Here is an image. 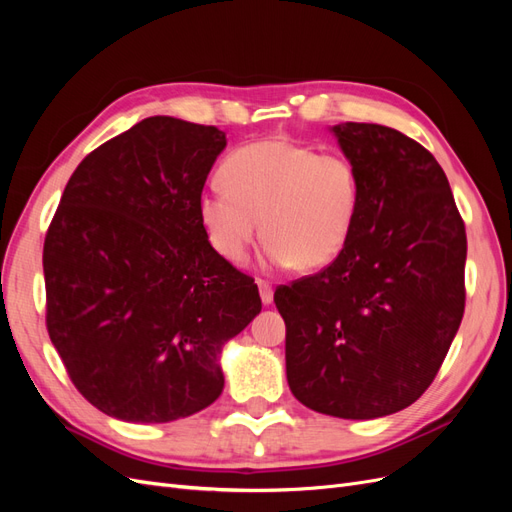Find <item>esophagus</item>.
Wrapping results in <instances>:
<instances>
[{"label":"esophagus","instance_id":"esophagus-1","mask_svg":"<svg viewBox=\"0 0 512 512\" xmlns=\"http://www.w3.org/2000/svg\"><path fill=\"white\" fill-rule=\"evenodd\" d=\"M256 284H258V290H260V299H262V303L269 305V303L273 301V286H271L269 282H265V280H258Z\"/></svg>","mask_w":512,"mask_h":512}]
</instances>
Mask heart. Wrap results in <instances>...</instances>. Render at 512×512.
<instances>
[{
  "mask_svg": "<svg viewBox=\"0 0 512 512\" xmlns=\"http://www.w3.org/2000/svg\"><path fill=\"white\" fill-rule=\"evenodd\" d=\"M222 185L198 196V218L211 247L232 265L265 235L273 267H327L344 252L361 207V175L344 153L262 138L230 151Z\"/></svg>",
  "mask_w": 512,
  "mask_h": 512,
  "instance_id": "b5f03b06",
  "label": "heart"
}]
</instances>
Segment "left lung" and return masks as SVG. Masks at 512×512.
<instances>
[{"label": "left lung", "mask_w": 512, "mask_h": 512, "mask_svg": "<svg viewBox=\"0 0 512 512\" xmlns=\"http://www.w3.org/2000/svg\"><path fill=\"white\" fill-rule=\"evenodd\" d=\"M361 175V207L327 269L273 294L286 378L316 412L369 421L408 408L436 378L466 307V226L431 153L378 123L333 126Z\"/></svg>", "instance_id": "left-lung-1"}]
</instances>
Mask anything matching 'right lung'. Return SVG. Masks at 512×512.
<instances>
[{
  "label": "right lung",
  "instance_id": "obj_1",
  "mask_svg": "<svg viewBox=\"0 0 512 512\" xmlns=\"http://www.w3.org/2000/svg\"><path fill=\"white\" fill-rule=\"evenodd\" d=\"M224 147L213 126L147 117L76 166L46 232L49 337L79 393L119 421L211 406L224 344L262 309L198 218Z\"/></svg>",
  "mask_w": 512,
  "mask_h": 512
}]
</instances>
